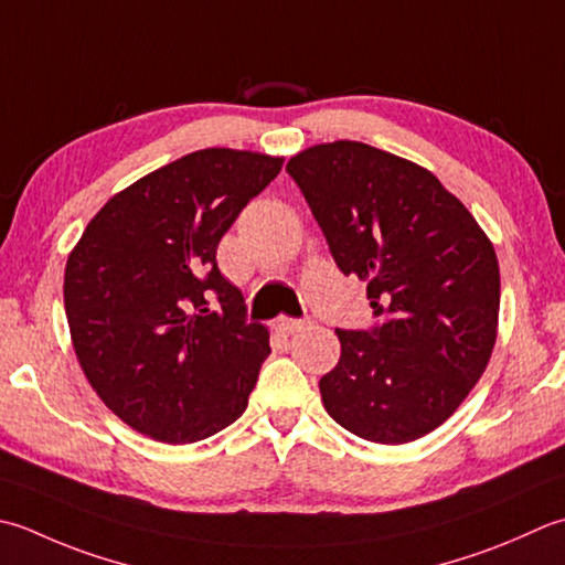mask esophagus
<instances>
[{
  "label": "esophagus",
  "mask_w": 565,
  "mask_h": 565,
  "mask_svg": "<svg viewBox=\"0 0 565 565\" xmlns=\"http://www.w3.org/2000/svg\"><path fill=\"white\" fill-rule=\"evenodd\" d=\"M306 326H308V320H298V318H276L274 320V328L279 330V333H286V335L301 333Z\"/></svg>",
  "instance_id": "obj_1"
}]
</instances>
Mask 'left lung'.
I'll return each mask as SVG.
<instances>
[{
    "label": "left lung",
    "instance_id": "1",
    "mask_svg": "<svg viewBox=\"0 0 565 565\" xmlns=\"http://www.w3.org/2000/svg\"><path fill=\"white\" fill-rule=\"evenodd\" d=\"M342 274L367 281L372 330H335L326 412L399 446L456 414L488 367L500 318L490 237L434 173L362 141L316 143L286 163Z\"/></svg>",
    "mask_w": 565,
    "mask_h": 565
}]
</instances>
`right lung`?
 <instances>
[{"label":"right lung","mask_w":565,"mask_h":565,"mask_svg":"<svg viewBox=\"0 0 565 565\" xmlns=\"http://www.w3.org/2000/svg\"><path fill=\"white\" fill-rule=\"evenodd\" d=\"M281 157L201 149L109 198L65 264L63 301L87 382L139 434L195 444L245 414L269 330L217 269L220 239Z\"/></svg>","instance_id":"obj_1"}]
</instances>
